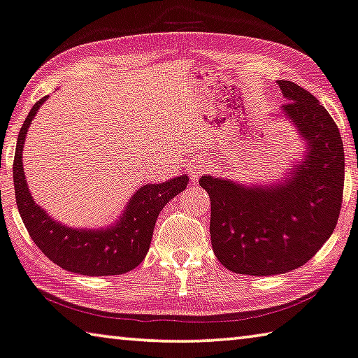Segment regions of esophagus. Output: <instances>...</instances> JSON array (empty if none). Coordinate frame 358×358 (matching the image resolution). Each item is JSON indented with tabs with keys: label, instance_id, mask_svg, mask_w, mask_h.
I'll return each mask as SVG.
<instances>
[{
	"label": "esophagus",
	"instance_id": "34e87169",
	"mask_svg": "<svg viewBox=\"0 0 358 358\" xmlns=\"http://www.w3.org/2000/svg\"><path fill=\"white\" fill-rule=\"evenodd\" d=\"M208 168H209V163L204 160V158H200V160L193 162L189 168V174H190V179L193 180V182L200 179V176L206 173Z\"/></svg>",
	"mask_w": 358,
	"mask_h": 358
}]
</instances>
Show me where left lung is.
I'll return each instance as SVG.
<instances>
[{
    "instance_id": "1",
    "label": "left lung",
    "mask_w": 358,
    "mask_h": 358,
    "mask_svg": "<svg viewBox=\"0 0 358 358\" xmlns=\"http://www.w3.org/2000/svg\"><path fill=\"white\" fill-rule=\"evenodd\" d=\"M304 155L276 182L243 184L203 176L210 198V243L225 268L273 276L303 266L335 230L343 203L344 149L335 120L308 90L278 80ZM274 115V117H278Z\"/></svg>"
}]
</instances>
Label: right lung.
<instances>
[{
    "label": "right lung",
    "mask_w": 358,
    "mask_h": 358,
    "mask_svg": "<svg viewBox=\"0 0 358 358\" xmlns=\"http://www.w3.org/2000/svg\"><path fill=\"white\" fill-rule=\"evenodd\" d=\"M49 96L34 104L20 128L14 157V189L20 217L34 244L63 269L84 276H114L136 268L148 255L160 210L185 190L189 176L145 184L133 193L115 222L101 228L62 224L33 200L23 173V148L31 120Z\"/></svg>",
    "instance_id": "1"
}]
</instances>
